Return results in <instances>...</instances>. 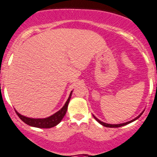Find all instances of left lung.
<instances>
[{"instance_id": "left-lung-1", "label": "left lung", "mask_w": 157, "mask_h": 157, "mask_svg": "<svg viewBox=\"0 0 157 157\" xmlns=\"http://www.w3.org/2000/svg\"><path fill=\"white\" fill-rule=\"evenodd\" d=\"M143 112H144V111H143ZM143 112L141 113H140V115H138V116H137V117H135L134 119H132V120H131V121H127V122H124V123H121V124H107V123H105V122H102V121H101L99 120V119H98L97 117H95L94 115H93L94 116V119L96 121H97L98 122V123H100V124H102L103 126H105V127H109V128H118V127H121V126H124V125H126V124H129V123H131V122H132V121H136V119H138L139 117H140V115L142 114L143 113Z\"/></svg>"}]
</instances>
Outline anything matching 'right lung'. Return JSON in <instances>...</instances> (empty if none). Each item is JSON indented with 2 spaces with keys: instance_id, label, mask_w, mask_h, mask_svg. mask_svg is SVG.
<instances>
[{
  "instance_id": "obj_1",
  "label": "right lung",
  "mask_w": 157,
  "mask_h": 157,
  "mask_svg": "<svg viewBox=\"0 0 157 157\" xmlns=\"http://www.w3.org/2000/svg\"><path fill=\"white\" fill-rule=\"evenodd\" d=\"M72 90L69 95V98L66 101L65 105L62 107V109H60L58 112H56L53 115L50 116L48 117H45V118H31V117H27L25 116H23L21 113H19L17 110L16 113L18 115V117L21 119L25 123L27 124H29L30 126L36 127V128H52V127L56 126L59 123L62 121L63 117L65 116L67 110L68 104H69L70 99L71 98Z\"/></svg>"
}]
</instances>
